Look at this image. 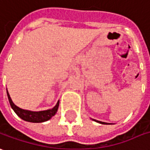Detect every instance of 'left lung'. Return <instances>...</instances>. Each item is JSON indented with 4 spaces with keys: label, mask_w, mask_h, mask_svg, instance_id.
I'll return each mask as SVG.
<instances>
[{
    "label": "left lung",
    "mask_w": 150,
    "mask_h": 150,
    "mask_svg": "<svg viewBox=\"0 0 150 150\" xmlns=\"http://www.w3.org/2000/svg\"><path fill=\"white\" fill-rule=\"evenodd\" d=\"M93 121H95V122H99V123H101V124H107V123H106V122H99V121H97V120H94V119H93Z\"/></svg>",
    "instance_id": "left-lung-1"
}]
</instances>
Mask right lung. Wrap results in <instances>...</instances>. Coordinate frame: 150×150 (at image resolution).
I'll list each match as a JSON object with an SVG mask.
<instances>
[{"instance_id": "obj_1", "label": "right lung", "mask_w": 150, "mask_h": 150, "mask_svg": "<svg viewBox=\"0 0 150 150\" xmlns=\"http://www.w3.org/2000/svg\"><path fill=\"white\" fill-rule=\"evenodd\" d=\"M6 92L8 99H9V102H10V104H11L12 109L14 110V112H15V113L17 114L21 119H23L24 121L29 122H34V123L44 122L51 119L57 112L58 107H59V101L57 102V103L56 104V106L54 107L53 108H52V109L40 111V112H33V111L22 109V108H20L19 107H17L11 100V98L8 91H7V89Z\"/></svg>"}]
</instances>
